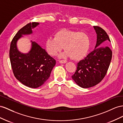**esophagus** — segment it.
Returning a JSON list of instances; mask_svg holds the SVG:
<instances>
[{
  "instance_id": "esophagus-1",
  "label": "esophagus",
  "mask_w": 123,
  "mask_h": 123,
  "mask_svg": "<svg viewBox=\"0 0 123 123\" xmlns=\"http://www.w3.org/2000/svg\"><path fill=\"white\" fill-rule=\"evenodd\" d=\"M59 62L60 63H66V62H67V61L66 60H59Z\"/></svg>"
}]
</instances>
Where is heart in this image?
Returning <instances> with one entry per match:
<instances>
[{
  "label": "heart",
  "mask_w": 123,
  "mask_h": 123,
  "mask_svg": "<svg viewBox=\"0 0 123 123\" xmlns=\"http://www.w3.org/2000/svg\"><path fill=\"white\" fill-rule=\"evenodd\" d=\"M90 45V38L85 32H79L63 29L58 31L55 37H49L46 41V48L51 55H57L64 46L66 51L60 57H71L78 59L85 55Z\"/></svg>",
  "instance_id": "obj_1"
}]
</instances>
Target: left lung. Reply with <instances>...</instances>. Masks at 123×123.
Masks as SVG:
<instances>
[{
    "label": "left lung",
    "mask_w": 123,
    "mask_h": 123,
    "mask_svg": "<svg viewBox=\"0 0 123 123\" xmlns=\"http://www.w3.org/2000/svg\"><path fill=\"white\" fill-rule=\"evenodd\" d=\"M97 34L94 50L77 64V70L72 78L82 88L96 86L106 75L112 59V52L108 47H98L102 43L110 42L106 32L98 26H94Z\"/></svg>",
    "instance_id": "8db88e82"
}]
</instances>
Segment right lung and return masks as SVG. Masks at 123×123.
<instances>
[{"mask_svg": "<svg viewBox=\"0 0 123 123\" xmlns=\"http://www.w3.org/2000/svg\"><path fill=\"white\" fill-rule=\"evenodd\" d=\"M38 25V23H30L21 28L13 37L9 51L15 78L24 85L31 88H37L43 85L50 77L56 63L55 60L35 42L31 41V48L28 53H22L17 49V41L23 35L32 34V29Z\"/></svg>", "mask_w": 123, "mask_h": 123, "instance_id": "right-lung-1", "label": "right lung"}]
</instances>
